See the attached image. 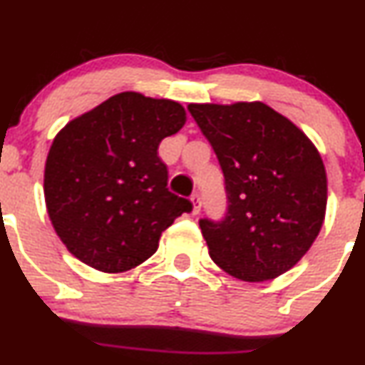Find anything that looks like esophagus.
<instances>
[{
  "label": "esophagus",
  "mask_w": 365,
  "mask_h": 365,
  "mask_svg": "<svg viewBox=\"0 0 365 365\" xmlns=\"http://www.w3.org/2000/svg\"><path fill=\"white\" fill-rule=\"evenodd\" d=\"M190 202H192V214H199L200 212V205H202V202H200V195L199 194H194L190 197Z\"/></svg>",
  "instance_id": "34e87169"
}]
</instances>
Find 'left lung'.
<instances>
[{"instance_id":"8db88e82","label":"left lung","mask_w":365,"mask_h":365,"mask_svg":"<svg viewBox=\"0 0 365 365\" xmlns=\"http://www.w3.org/2000/svg\"><path fill=\"white\" fill-rule=\"evenodd\" d=\"M225 173L227 214L200 219L226 274L265 282L291 270L322 231L328 180L311 139L263 102L190 103Z\"/></svg>"}]
</instances>
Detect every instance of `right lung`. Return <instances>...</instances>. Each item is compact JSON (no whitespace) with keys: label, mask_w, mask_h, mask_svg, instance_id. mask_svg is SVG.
<instances>
[{"label":"right lung","mask_w":365,"mask_h":365,"mask_svg":"<svg viewBox=\"0 0 365 365\" xmlns=\"http://www.w3.org/2000/svg\"><path fill=\"white\" fill-rule=\"evenodd\" d=\"M187 122L178 102L122 91L73 118L52 140L43 197L68 252L91 269L118 274L146 262L161 232L190 200L171 194L158 156Z\"/></svg>","instance_id":"add662e5"}]
</instances>
